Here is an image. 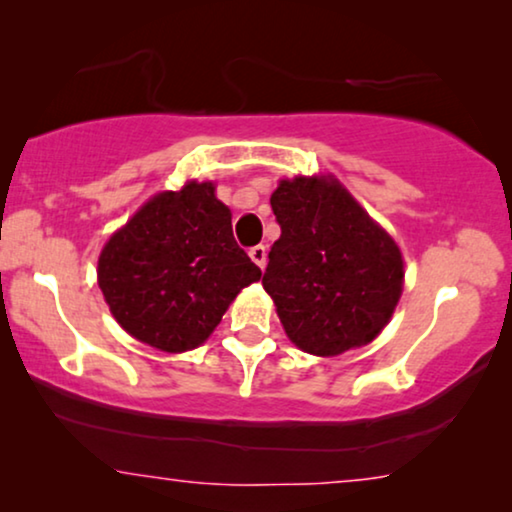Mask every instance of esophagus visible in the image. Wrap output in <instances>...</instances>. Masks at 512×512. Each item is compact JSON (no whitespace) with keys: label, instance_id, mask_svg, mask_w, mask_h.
<instances>
[{"label":"esophagus","instance_id":"obj_1","mask_svg":"<svg viewBox=\"0 0 512 512\" xmlns=\"http://www.w3.org/2000/svg\"><path fill=\"white\" fill-rule=\"evenodd\" d=\"M249 256H251V261H254L261 270L265 268V263H268V251H265L263 244H256V247H251Z\"/></svg>","mask_w":512,"mask_h":512}]
</instances>
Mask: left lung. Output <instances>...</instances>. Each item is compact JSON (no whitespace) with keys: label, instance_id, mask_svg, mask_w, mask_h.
<instances>
[{"label":"left lung","instance_id":"left-lung-1","mask_svg":"<svg viewBox=\"0 0 512 512\" xmlns=\"http://www.w3.org/2000/svg\"><path fill=\"white\" fill-rule=\"evenodd\" d=\"M282 228L263 289L293 345L338 356L389 324L403 291V256L333 177L282 179L270 198Z\"/></svg>","mask_w":512,"mask_h":512}]
</instances>
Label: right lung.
I'll list each match as a JSON object with an SVG mask.
<instances>
[{
	"label": "right lung",
	"instance_id": "obj_1",
	"mask_svg": "<svg viewBox=\"0 0 512 512\" xmlns=\"http://www.w3.org/2000/svg\"><path fill=\"white\" fill-rule=\"evenodd\" d=\"M230 219L212 181H188L153 195L109 237L97 284L132 338L170 354L200 347L237 293L261 279Z\"/></svg>",
	"mask_w": 512,
	"mask_h": 512
}]
</instances>
